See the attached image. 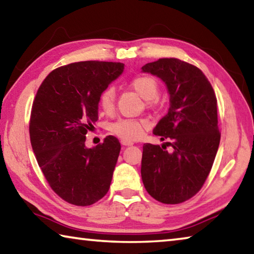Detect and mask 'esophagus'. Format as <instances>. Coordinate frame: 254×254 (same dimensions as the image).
<instances>
[{"mask_svg": "<svg viewBox=\"0 0 254 254\" xmlns=\"http://www.w3.org/2000/svg\"><path fill=\"white\" fill-rule=\"evenodd\" d=\"M121 143H122L123 145H132V144H133V143L131 142V141H127V140H122Z\"/></svg>", "mask_w": 254, "mask_h": 254, "instance_id": "obj_1", "label": "esophagus"}]
</instances>
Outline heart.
<instances>
[{
	"label": "heart",
	"instance_id": "b5f03b06",
	"mask_svg": "<svg viewBox=\"0 0 254 254\" xmlns=\"http://www.w3.org/2000/svg\"><path fill=\"white\" fill-rule=\"evenodd\" d=\"M131 88L144 101H151L158 96L159 85L153 77L149 75H139L134 77L130 83ZM115 91L113 87H107L100 96V105L102 110L109 113L114 109ZM148 127L147 120L119 119L111 126V131L123 140H135Z\"/></svg>",
	"mask_w": 254,
	"mask_h": 254
}]
</instances>
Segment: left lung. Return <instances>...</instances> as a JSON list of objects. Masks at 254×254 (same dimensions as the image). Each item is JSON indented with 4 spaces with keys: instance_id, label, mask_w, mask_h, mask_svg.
Segmentation results:
<instances>
[{
    "instance_id": "left-lung-1",
    "label": "left lung",
    "mask_w": 254,
    "mask_h": 254,
    "mask_svg": "<svg viewBox=\"0 0 254 254\" xmlns=\"http://www.w3.org/2000/svg\"><path fill=\"white\" fill-rule=\"evenodd\" d=\"M143 72L157 76L169 93V110L153 134L173 147L143 144L141 177L145 189L163 204H179L199 191L212 169L221 133L217 101L212 85L198 68L176 58L145 64Z\"/></svg>"
}]
</instances>
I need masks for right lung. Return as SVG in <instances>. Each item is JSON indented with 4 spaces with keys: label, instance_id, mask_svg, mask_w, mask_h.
Returning a JSON list of instances; mask_svg holds the SVG:
<instances>
[{
    "label": "right lung",
    "instance_id": "obj_1",
    "mask_svg": "<svg viewBox=\"0 0 254 254\" xmlns=\"http://www.w3.org/2000/svg\"><path fill=\"white\" fill-rule=\"evenodd\" d=\"M124 64L79 62L59 67L42 81L30 118V141L38 165L64 200L88 206L109 191L121 144L113 135L93 148L86 133L98 120L102 92Z\"/></svg>",
    "mask_w": 254,
    "mask_h": 254
}]
</instances>
